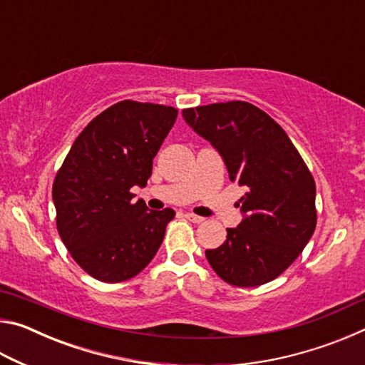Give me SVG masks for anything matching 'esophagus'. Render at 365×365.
I'll use <instances>...</instances> for the list:
<instances>
[{
  "mask_svg": "<svg viewBox=\"0 0 365 365\" xmlns=\"http://www.w3.org/2000/svg\"><path fill=\"white\" fill-rule=\"evenodd\" d=\"M185 219L193 222V224H201V222L205 220V217H201V215H196V214H191V212L185 214Z\"/></svg>",
  "mask_w": 365,
  "mask_h": 365,
  "instance_id": "34e87169",
  "label": "esophagus"
}]
</instances>
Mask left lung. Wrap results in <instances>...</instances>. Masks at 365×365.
<instances>
[{"label":"left lung","instance_id":"obj_1","mask_svg":"<svg viewBox=\"0 0 365 365\" xmlns=\"http://www.w3.org/2000/svg\"><path fill=\"white\" fill-rule=\"evenodd\" d=\"M193 130L212 143L228 177L246 190L245 215L227 228L219 248L206 257L233 287H259L282 275L311 240L317 225L316 182L285 130L246 101L212 103L183 109Z\"/></svg>","mask_w":365,"mask_h":365}]
</instances>
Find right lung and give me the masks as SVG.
Returning <instances> with one entry per match:
<instances>
[{
  "label": "right lung",
  "instance_id": "add662e5",
  "mask_svg": "<svg viewBox=\"0 0 365 365\" xmlns=\"http://www.w3.org/2000/svg\"><path fill=\"white\" fill-rule=\"evenodd\" d=\"M178 109L123 100L86 125L53 182L56 227L67 251L86 274L104 283L138 275L156 255L175 211H148L132 202L145 187L153 159L175 123Z\"/></svg>",
  "mask_w": 365,
  "mask_h": 365
}]
</instances>
